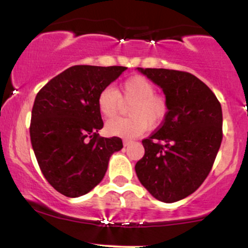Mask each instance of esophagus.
I'll return each instance as SVG.
<instances>
[{
    "mask_svg": "<svg viewBox=\"0 0 248 248\" xmlns=\"http://www.w3.org/2000/svg\"><path fill=\"white\" fill-rule=\"evenodd\" d=\"M122 142H124V146H128V145H130V143L133 142L132 140H128V139H124V141H122Z\"/></svg>",
    "mask_w": 248,
    "mask_h": 248,
    "instance_id": "1",
    "label": "esophagus"
}]
</instances>
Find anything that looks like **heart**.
Segmentation results:
<instances>
[{
  "mask_svg": "<svg viewBox=\"0 0 248 248\" xmlns=\"http://www.w3.org/2000/svg\"><path fill=\"white\" fill-rule=\"evenodd\" d=\"M155 84L142 75L126 78L120 86V92L106 87L97 96V107L105 119H112L122 107V102L132 103L128 118L110 120L106 124L108 134L121 138H134L148 128H155L167 116L170 110L168 99L155 93Z\"/></svg>",
  "mask_w": 248,
  "mask_h": 248,
  "instance_id": "b5f03b06",
  "label": "heart"
}]
</instances>
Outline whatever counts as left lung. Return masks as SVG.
<instances>
[{
	"mask_svg": "<svg viewBox=\"0 0 248 248\" xmlns=\"http://www.w3.org/2000/svg\"><path fill=\"white\" fill-rule=\"evenodd\" d=\"M139 70L161 87L170 110L159 128L142 140L145 155L135 172L155 199L175 202L199 188L213 167L222 141L221 105L190 73Z\"/></svg>",
	"mask_w": 248,
	"mask_h": 248,
	"instance_id": "obj_1",
	"label": "left lung"
}]
</instances>
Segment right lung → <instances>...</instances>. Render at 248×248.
<instances>
[{"mask_svg":"<svg viewBox=\"0 0 248 248\" xmlns=\"http://www.w3.org/2000/svg\"><path fill=\"white\" fill-rule=\"evenodd\" d=\"M127 68L73 66L40 89L29 132L40 170L61 194L78 198L100 184L114 152L124 147L118 137L102 138L97 96Z\"/></svg>","mask_w":248,"mask_h":248,"instance_id":"1","label":"right lung"}]
</instances>
